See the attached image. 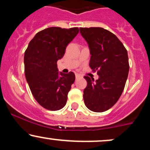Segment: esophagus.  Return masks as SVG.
<instances>
[{
	"label": "esophagus",
	"mask_w": 150,
	"mask_h": 150,
	"mask_svg": "<svg viewBox=\"0 0 150 150\" xmlns=\"http://www.w3.org/2000/svg\"><path fill=\"white\" fill-rule=\"evenodd\" d=\"M81 76L80 75H78V74H76V75H75V78H76V80H77V79L78 78H80Z\"/></svg>",
	"instance_id": "1"
}]
</instances>
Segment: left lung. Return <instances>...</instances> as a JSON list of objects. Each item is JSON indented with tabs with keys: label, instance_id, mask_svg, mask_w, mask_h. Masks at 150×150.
<instances>
[{
	"label": "left lung",
	"instance_id": "8db88e82",
	"mask_svg": "<svg viewBox=\"0 0 150 150\" xmlns=\"http://www.w3.org/2000/svg\"><path fill=\"white\" fill-rule=\"evenodd\" d=\"M80 32L89 45V67L97 71L99 79L85 76V106L94 112L107 111L117 102L124 89L129 72L127 50L118 37L101 27H80Z\"/></svg>",
	"mask_w": 150,
	"mask_h": 150
}]
</instances>
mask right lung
<instances>
[{
  "mask_svg": "<svg viewBox=\"0 0 150 150\" xmlns=\"http://www.w3.org/2000/svg\"><path fill=\"white\" fill-rule=\"evenodd\" d=\"M78 32L77 27H49L36 34L26 49V80L34 99L46 109L57 111L66 104L75 76L73 72L58 73L57 61Z\"/></svg>",
  "mask_w": 150,
  "mask_h": 150,
  "instance_id": "right-lung-1",
  "label": "right lung"
}]
</instances>
